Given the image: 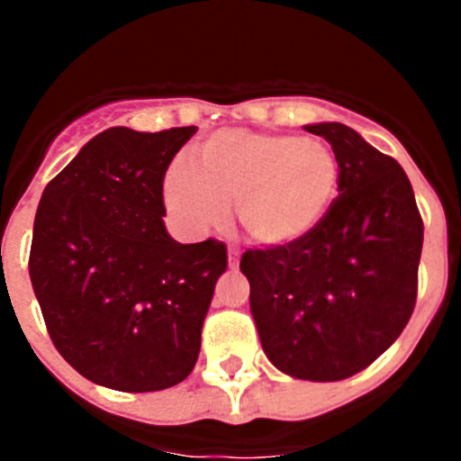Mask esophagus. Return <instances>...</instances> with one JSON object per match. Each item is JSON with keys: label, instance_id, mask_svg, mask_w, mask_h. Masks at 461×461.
I'll return each instance as SVG.
<instances>
[{"label": "esophagus", "instance_id": "1", "mask_svg": "<svg viewBox=\"0 0 461 461\" xmlns=\"http://www.w3.org/2000/svg\"><path fill=\"white\" fill-rule=\"evenodd\" d=\"M238 256H240L238 247H235V244H228V263H230V267L238 266Z\"/></svg>", "mask_w": 461, "mask_h": 461}]
</instances>
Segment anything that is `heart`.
<instances>
[{
	"label": "heart",
	"mask_w": 461,
	"mask_h": 461,
	"mask_svg": "<svg viewBox=\"0 0 461 461\" xmlns=\"http://www.w3.org/2000/svg\"><path fill=\"white\" fill-rule=\"evenodd\" d=\"M339 189V164L316 138L223 129L198 145L194 161L166 173L164 201L191 235L221 226L238 203L244 233L266 247H288L313 233Z\"/></svg>",
	"instance_id": "1"
}]
</instances>
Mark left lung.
<instances>
[{
    "label": "left lung",
    "instance_id": "obj_1",
    "mask_svg": "<svg viewBox=\"0 0 461 461\" xmlns=\"http://www.w3.org/2000/svg\"><path fill=\"white\" fill-rule=\"evenodd\" d=\"M332 145L339 198L313 233L244 251L260 346L279 372L341 381L369 367L409 323L418 295L422 219L393 157L351 126H304Z\"/></svg>",
    "mask_w": 461,
    "mask_h": 461
}]
</instances>
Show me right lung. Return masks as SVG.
Wrapping results in <instances>:
<instances>
[{"mask_svg":"<svg viewBox=\"0 0 461 461\" xmlns=\"http://www.w3.org/2000/svg\"><path fill=\"white\" fill-rule=\"evenodd\" d=\"M195 131L105 129L41 195L34 295L57 351L104 388H173L201 353L226 244H180L164 223V175Z\"/></svg>","mask_w":461,"mask_h":461,"instance_id":"obj_1","label":"right lung"}]
</instances>
